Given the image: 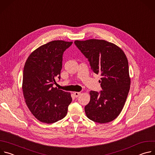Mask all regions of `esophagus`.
<instances>
[{"mask_svg": "<svg viewBox=\"0 0 155 155\" xmlns=\"http://www.w3.org/2000/svg\"><path fill=\"white\" fill-rule=\"evenodd\" d=\"M74 94L75 95V96L76 97H78V96L81 94V93H80V92H75V93H74Z\"/></svg>", "mask_w": 155, "mask_h": 155, "instance_id": "34e87169", "label": "esophagus"}]
</instances>
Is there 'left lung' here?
<instances>
[{"instance_id": "8db88e82", "label": "left lung", "mask_w": 155, "mask_h": 155, "mask_svg": "<svg viewBox=\"0 0 155 155\" xmlns=\"http://www.w3.org/2000/svg\"><path fill=\"white\" fill-rule=\"evenodd\" d=\"M74 43L88 59L93 72L102 76L99 82L102 90L90 92L86 115L101 124L112 121L121 113L130 89L127 57L121 48L104 40H77Z\"/></svg>"}]
</instances>
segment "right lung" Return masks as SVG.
Returning a JSON list of instances; mask_svg holds the SVG:
<instances>
[{
	"label": "right lung",
	"mask_w": 155,
	"mask_h": 155,
	"mask_svg": "<svg viewBox=\"0 0 155 155\" xmlns=\"http://www.w3.org/2000/svg\"><path fill=\"white\" fill-rule=\"evenodd\" d=\"M72 41L53 40L39 47L27 59L23 70V90L25 102L40 121L51 124L65 117L71 94L53 87L60 79L62 54Z\"/></svg>",
	"instance_id": "1"
}]
</instances>
